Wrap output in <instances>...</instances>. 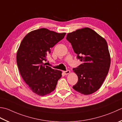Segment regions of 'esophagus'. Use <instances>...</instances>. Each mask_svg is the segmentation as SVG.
<instances>
[{
  "label": "esophagus",
  "mask_w": 122,
  "mask_h": 122,
  "mask_svg": "<svg viewBox=\"0 0 122 122\" xmlns=\"http://www.w3.org/2000/svg\"><path fill=\"white\" fill-rule=\"evenodd\" d=\"M70 71L69 70H67L66 71H63V73L65 74V75H68L69 73H70Z\"/></svg>",
  "instance_id": "34e87169"
}]
</instances>
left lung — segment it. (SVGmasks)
Masks as SVG:
<instances>
[{"mask_svg": "<svg viewBox=\"0 0 122 122\" xmlns=\"http://www.w3.org/2000/svg\"><path fill=\"white\" fill-rule=\"evenodd\" d=\"M66 39L71 44L77 59L82 62L73 69L78 77L73 88L83 95L96 92L110 67L111 56L106 41L88 27L68 33Z\"/></svg>", "mask_w": 122, "mask_h": 122, "instance_id": "left-lung-1", "label": "left lung"}]
</instances>
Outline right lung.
Segmentation results:
<instances>
[{"instance_id":"right-lung-1","label":"right lung","mask_w":122,"mask_h":122,"mask_svg":"<svg viewBox=\"0 0 122 122\" xmlns=\"http://www.w3.org/2000/svg\"><path fill=\"white\" fill-rule=\"evenodd\" d=\"M66 34L40 28L28 33L19 47L16 61L20 75L32 91L39 96L53 92L61 77V71L46 66L44 62L51 49Z\"/></svg>"}]
</instances>
